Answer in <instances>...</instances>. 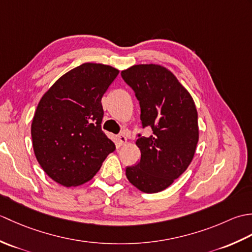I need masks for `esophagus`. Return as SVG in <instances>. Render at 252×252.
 Masks as SVG:
<instances>
[{
  "instance_id": "esophagus-1",
  "label": "esophagus",
  "mask_w": 252,
  "mask_h": 252,
  "mask_svg": "<svg viewBox=\"0 0 252 252\" xmlns=\"http://www.w3.org/2000/svg\"><path fill=\"white\" fill-rule=\"evenodd\" d=\"M117 143L119 144L120 146L126 145V144L127 143V137L125 134H119L117 136Z\"/></svg>"
}]
</instances>
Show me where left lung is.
Returning <instances> with one entry per match:
<instances>
[{"instance_id":"left-lung-1","label":"left lung","mask_w":252,"mask_h":252,"mask_svg":"<svg viewBox=\"0 0 252 252\" xmlns=\"http://www.w3.org/2000/svg\"><path fill=\"white\" fill-rule=\"evenodd\" d=\"M125 81L140 100L143 126L151 136L138 135L141 151L136 165L126 175L132 185L147 194L167 189L189 168L199 140L195 101L168 68L140 63L121 71Z\"/></svg>"}]
</instances>
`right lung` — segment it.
<instances>
[{
  "mask_svg": "<svg viewBox=\"0 0 252 252\" xmlns=\"http://www.w3.org/2000/svg\"><path fill=\"white\" fill-rule=\"evenodd\" d=\"M117 68L84 63L63 74L42 96L31 123L37 162L56 183H87L116 149L101 131V97Z\"/></svg>",
  "mask_w": 252,
  "mask_h": 252,
  "instance_id": "obj_1",
  "label": "right lung"
}]
</instances>
